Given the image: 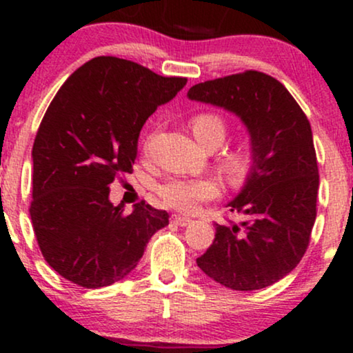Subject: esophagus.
<instances>
[{
  "label": "esophagus",
  "mask_w": 353,
  "mask_h": 353,
  "mask_svg": "<svg viewBox=\"0 0 353 353\" xmlns=\"http://www.w3.org/2000/svg\"><path fill=\"white\" fill-rule=\"evenodd\" d=\"M172 222H174V224H176V225H181V228H185V225H189L192 221H190L189 217H185V216H177V214H176V216H172Z\"/></svg>",
  "instance_id": "34e87169"
}]
</instances>
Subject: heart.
<instances>
[{
  "label": "heart",
  "mask_w": 353,
  "mask_h": 353,
  "mask_svg": "<svg viewBox=\"0 0 353 353\" xmlns=\"http://www.w3.org/2000/svg\"><path fill=\"white\" fill-rule=\"evenodd\" d=\"M190 131L202 145L217 149L224 144L229 134V123L224 116L214 111H202L190 117ZM255 163V151L249 143L225 145L217 156V168L230 184L239 185L247 181ZM157 196L169 208L189 212L199 202H205L219 196V185L209 177L185 179L172 177L157 188Z\"/></svg>",
  "instance_id": "1"
}]
</instances>
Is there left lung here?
<instances>
[{"mask_svg":"<svg viewBox=\"0 0 353 353\" xmlns=\"http://www.w3.org/2000/svg\"><path fill=\"white\" fill-rule=\"evenodd\" d=\"M188 96L241 117L255 151L252 172L229 202L242 221L216 224V239L197 265L232 290L272 285L301 262L317 216L319 168L309 119L281 81L261 71L204 81Z\"/></svg>","mask_w":353,"mask_h":353,"instance_id":"1","label":"left lung"}]
</instances>
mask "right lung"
<instances>
[{
  "label": "right lung",
  "mask_w": 353,
  "mask_h": 353,
  "mask_svg": "<svg viewBox=\"0 0 353 353\" xmlns=\"http://www.w3.org/2000/svg\"><path fill=\"white\" fill-rule=\"evenodd\" d=\"M185 83L99 56L56 92L33 144L30 214L44 261L66 281L86 289L121 281L169 224L165 210L144 201L131 214L112 205L109 185L132 172L144 123Z\"/></svg>",
  "instance_id": "add662e5"
}]
</instances>
